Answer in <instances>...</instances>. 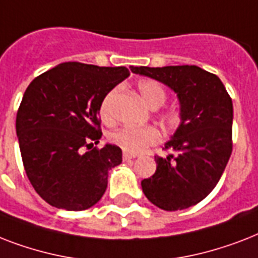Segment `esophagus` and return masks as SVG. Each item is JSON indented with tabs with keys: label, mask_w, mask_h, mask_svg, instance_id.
Returning a JSON list of instances; mask_svg holds the SVG:
<instances>
[{
	"label": "esophagus",
	"mask_w": 258,
	"mask_h": 258,
	"mask_svg": "<svg viewBox=\"0 0 258 258\" xmlns=\"http://www.w3.org/2000/svg\"><path fill=\"white\" fill-rule=\"evenodd\" d=\"M134 158H137V155H134V154H123V161H131Z\"/></svg>",
	"instance_id": "obj_1"
}]
</instances>
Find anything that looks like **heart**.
Returning <instances> with one entry per match:
<instances>
[{"instance_id":"obj_1","label":"heart","mask_w":258,"mask_h":258,"mask_svg":"<svg viewBox=\"0 0 258 258\" xmlns=\"http://www.w3.org/2000/svg\"><path fill=\"white\" fill-rule=\"evenodd\" d=\"M139 93L142 99L145 100L147 105L151 108H158L161 107L166 100L165 89L162 88L161 84H158L151 80H143L138 86ZM116 91L113 89L104 97V100L101 101L100 105V115L104 120H111V103L113 100ZM166 121L170 124H174L178 121V115L175 112H170L166 115ZM161 139V134L157 128L154 127H135V125H124L121 128L113 131L109 135V141L113 145L117 146L127 154H137L143 153L146 149H149L150 146L157 145Z\"/></svg>"}]
</instances>
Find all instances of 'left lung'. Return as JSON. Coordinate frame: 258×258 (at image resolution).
<instances>
[{
    "instance_id": "1",
    "label": "left lung",
    "mask_w": 258,
    "mask_h": 258,
    "mask_svg": "<svg viewBox=\"0 0 258 258\" xmlns=\"http://www.w3.org/2000/svg\"><path fill=\"white\" fill-rule=\"evenodd\" d=\"M165 84L179 101V125L155 157L157 171L142 180L147 200L166 212L183 210L206 198L232 154L233 103L218 76L197 66L130 67Z\"/></svg>"
}]
</instances>
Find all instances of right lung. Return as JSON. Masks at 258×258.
Instances as JSON below:
<instances>
[{
	"label": "right lung",
	"instance_id": "right-lung-1",
	"mask_svg": "<svg viewBox=\"0 0 258 258\" xmlns=\"http://www.w3.org/2000/svg\"><path fill=\"white\" fill-rule=\"evenodd\" d=\"M128 76L125 67L62 62L26 88L16 119L22 163L34 190L54 208L86 210L105 192L121 150L91 147L101 138V101Z\"/></svg>",
	"mask_w": 258,
	"mask_h": 258
}]
</instances>
